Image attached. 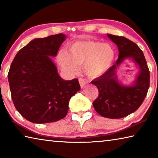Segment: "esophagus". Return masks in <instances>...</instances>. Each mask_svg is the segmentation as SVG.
Instances as JSON below:
<instances>
[{"label":"esophagus","instance_id":"obj_1","mask_svg":"<svg viewBox=\"0 0 158 158\" xmlns=\"http://www.w3.org/2000/svg\"><path fill=\"white\" fill-rule=\"evenodd\" d=\"M79 84L80 85H81V88H83L84 86V85L87 84L88 81L87 80H85L84 79H82V78H80L79 79Z\"/></svg>","mask_w":158,"mask_h":158}]
</instances>
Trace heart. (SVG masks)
I'll return each instance as SVG.
<instances>
[{
    "mask_svg": "<svg viewBox=\"0 0 158 158\" xmlns=\"http://www.w3.org/2000/svg\"><path fill=\"white\" fill-rule=\"evenodd\" d=\"M115 56L114 48L109 44L91 40L78 41L69 47V53L61 51L58 56V63L68 74H74L77 66L83 65L86 75L97 77L111 66Z\"/></svg>",
    "mask_w": 158,
    "mask_h": 158,
    "instance_id": "b5f03b06",
    "label": "heart"
}]
</instances>
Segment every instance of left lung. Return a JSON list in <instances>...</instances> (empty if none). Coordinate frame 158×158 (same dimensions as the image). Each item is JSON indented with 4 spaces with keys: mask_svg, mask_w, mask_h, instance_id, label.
I'll list each match as a JSON object with an SVG mask.
<instances>
[{
    "mask_svg": "<svg viewBox=\"0 0 158 158\" xmlns=\"http://www.w3.org/2000/svg\"><path fill=\"white\" fill-rule=\"evenodd\" d=\"M117 45L118 58L102 75L91 81L99 91L93 107L100 116L121 118L137 111L145 99L150 85V72L143 53L135 42L123 36L108 34ZM132 59L140 66V72L131 87L121 85L117 80L115 69L125 60Z\"/></svg>",
    "mask_w": 158,
    "mask_h": 158,
    "instance_id": "obj_1",
    "label": "left lung"
}]
</instances>
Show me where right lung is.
I'll list each match as a JSON object with an SVG mask.
<instances>
[{
    "instance_id": "right-lung-1",
    "label": "right lung",
    "mask_w": 158,
    "mask_h": 158,
    "mask_svg": "<svg viewBox=\"0 0 158 158\" xmlns=\"http://www.w3.org/2000/svg\"><path fill=\"white\" fill-rule=\"evenodd\" d=\"M65 38L59 33L33 40L19 51L10 68L13 103L21 116L34 123L65 118L69 100L81 89L77 79H61L50 58L57 55Z\"/></svg>"
}]
</instances>
